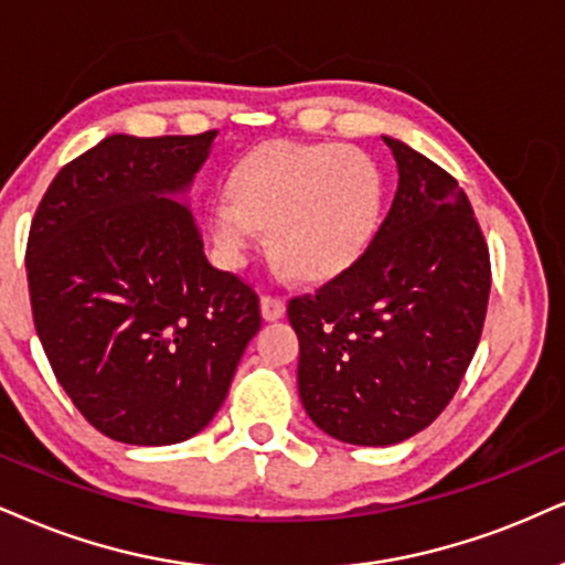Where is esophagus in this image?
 <instances>
[{"instance_id":"obj_1","label":"esophagus","mask_w":565,"mask_h":565,"mask_svg":"<svg viewBox=\"0 0 565 565\" xmlns=\"http://www.w3.org/2000/svg\"><path fill=\"white\" fill-rule=\"evenodd\" d=\"M262 317L267 319V322H275V319H280L285 315V301L277 296H262Z\"/></svg>"}]
</instances>
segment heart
<instances>
[{"label": "heart", "instance_id": "obj_1", "mask_svg": "<svg viewBox=\"0 0 565 565\" xmlns=\"http://www.w3.org/2000/svg\"><path fill=\"white\" fill-rule=\"evenodd\" d=\"M209 206L220 259L241 267L269 227L275 262L303 280H324L359 259L377 230L382 175L353 146L269 141L250 149Z\"/></svg>", "mask_w": 565, "mask_h": 565}]
</instances>
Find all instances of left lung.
<instances>
[{"label":"left lung","instance_id":"8db88e82","mask_svg":"<svg viewBox=\"0 0 565 565\" xmlns=\"http://www.w3.org/2000/svg\"><path fill=\"white\" fill-rule=\"evenodd\" d=\"M382 141L398 164L387 217L351 267L288 303L306 414L351 445L403 443L443 414L475 359L492 280L458 180Z\"/></svg>","mask_w":565,"mask_h":565}]
</instances>
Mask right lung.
Masks as SVG:
<instances>
[{
    "mask_svg": "<svg viewBox=\"0 0 565 565\" xmlns=\"http://www.w3.org/2000/svg\"><path fill=\"white\" fill-rule=\"evenodd\" d=\"M214 136L104 138L62 167L33 214L39 340L75 408L117 443L172 445L204 429L262 327L256 290L209 264L175 201Z\"/></svg>",
    "mask_w": 565,
    "mask_h": 565,
    "instance_id": "1",
    "label": "right lung"
}]
</instances>
